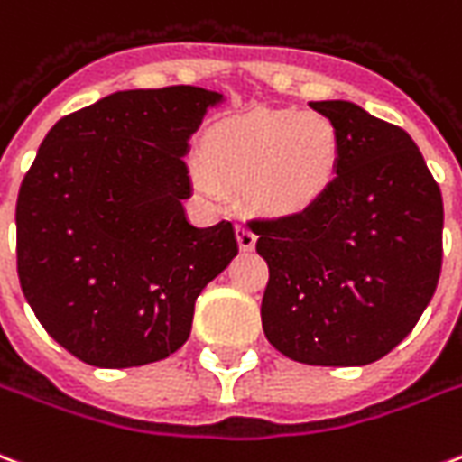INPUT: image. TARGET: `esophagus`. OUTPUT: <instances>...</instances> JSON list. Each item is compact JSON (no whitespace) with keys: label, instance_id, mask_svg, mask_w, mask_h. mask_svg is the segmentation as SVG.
Instances as JSON below:
<instances>
[{"label":"esophagus","instance_id":"esophagus-1","mask_svg":"<svg viewBox=\"0 0 462 462\" xmlns=\"http://www.w3.org/2000/svg\"><path fill=\"white\" fill-rule=\"evenodd\" d=\"M237 242L242 252H252L256 245V235L246 225H237Z\"/></svg>","mask_w":462,"mask_h":462}]
</instances>
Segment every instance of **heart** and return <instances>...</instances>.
<instances>
[{
    "label": "heart",
    "mask_w": 462,
    "mask_h": 462,
    "mask_svg": "<svg viewBox=\"0 0 462 462\" xmlns=\"http://www.w3.org/2000/svg\"><path fill=\"white\" fill-rule=\"evenodd\" d=\"M217 181L249 184V200L263 216L308 213L332 186L339 135L319 114H254L210 130L200 147ZM196 171V186L216 196L217 184Z\"/></svg>",
    "instance_id": "obj_1"
}]
</instances>
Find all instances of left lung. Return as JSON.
<instances>
[{
	"mask_svg": "<svg viewBox=\"0 0 462 462\" xmlns=\"http://www.w3.org/2000/svg\"><path fill=\"white\" fill-rule=\"evenodd\" d=\"M339 135L332 186L308 213L249 220L269 263L266 339L310 365H365L414 329L439 286L443 199L402 128L312 101Z\"/></svg>",
	"mask_w": 462,
	"mask_h": 462,
	"instance_id": "1",
	"label": "left lung"
}]
</instances>
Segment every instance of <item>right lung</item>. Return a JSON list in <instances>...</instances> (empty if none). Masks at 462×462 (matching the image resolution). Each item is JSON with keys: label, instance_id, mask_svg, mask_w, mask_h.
Masks as SVG:
<instances>
[{"label": "right lung", "instance_id": "right-lung-1", "mask_svg": "<svg viewBox=\"0 0 462 462\" xmlns=\"http://www.w3.org/2000/svg\"><path fill=\"white\" fill-rule=\"evenodd\" d=\"M216 91H116L60 118L16 200V271L45 332L98 368L167 358L237 256L230 220L193 227L184 154Z\"/></svg>", "mask_w": 462, "mask_h": 462}]
</instances>
